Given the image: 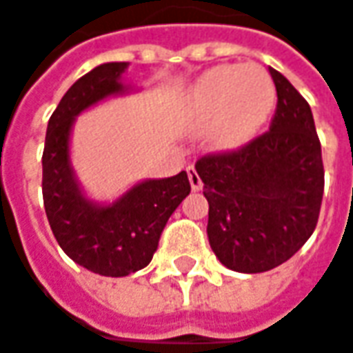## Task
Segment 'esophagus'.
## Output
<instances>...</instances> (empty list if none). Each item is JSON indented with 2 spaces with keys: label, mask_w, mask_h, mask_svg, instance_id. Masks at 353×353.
Returning <instances> with one entry per match:
<instances>
[{
  "label": "esophagus",
  "mask_w": 353,
  "mask_h": 353,
  "mask_svg": "<svg viewBox=\"0 0 353 353\" xmlns=\"http://www.w3.org/2000/svg\"><path fill=\"white\" fill-rule=\"evenodd\" d=\"M186 172H188V181H190V188H192V190H201V188H203V181H201V176H199L196 168L188 167V168H186Z\"/></svg>",
  "instance_id": "esophagus-1"
}]
</instances>
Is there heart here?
<instances>
[{"label": "heart", "instance_id": "b5f03b06", "mask_svg": "<svg viewBox=\"0 0 353 353\" xmlns=\"http://www.w3.org/2000/svg\"><path fill=\"white\" fill-rule=\"evenodd\" d=\"M190 105L201 123H210L212 147L236 149L272 115L276 85L258 63L219 65L192 85Z\"/></svg>", "mask_w": 353, "mask_h": 353}]
</instances>
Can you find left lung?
Instances as JSON below:
<instances>
[{"label":"left lung","instance_id":"8db88e82","mask_svg":"<svg viewBox=\"0 0 353 353\" xmlns=\"http://www.w3.org/2000/svg\"><path fill=\"white\" fill-rule=\"evenodd\" d=\"M270 129L244 147L196 161L208 201V242L230 270L266 272L312 236L324 194L322 147L308 101L270 69Z\"/></svg>","mask_w":353,"mask_h":353}]
</instances>
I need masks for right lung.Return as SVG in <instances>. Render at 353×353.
I'll list each match as a JSON object with an SVG mask.
<instances>
[{
	"label": "right lung",
	"instance_id": "1",
	"mask_svg": "<svg viewBox=\"0 0 353 353\" xmlns=\"http://www.w3.org/2000/svg\"><path fill=\"white\" fill-rule=\"evenodd\" d=\"M127 63H103L75 81L49 119L43 149L45 214L63 252L101 276H129L152 260L159 238L190 192L186 172L143 181L117 203L83 196L69 163V134L75 117L101 99L123 93Z\"/></svg>",
	"mask_w": 353,
	"mask_h": 353
}]
</instances>
